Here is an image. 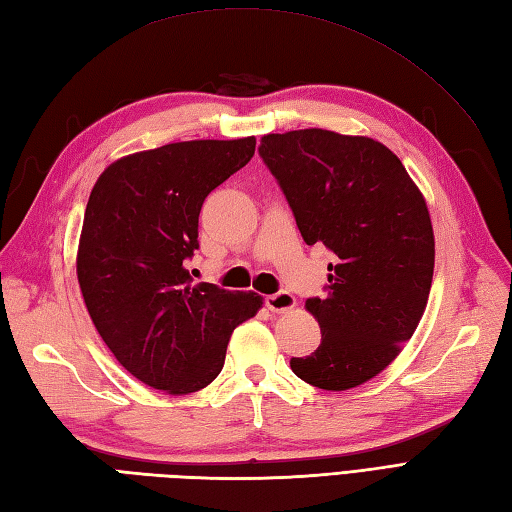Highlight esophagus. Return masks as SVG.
I'll return each instance as SVG.
<instances>
[{"label":"esophagus","instance_id":"34e87169","mask_svg":"<svg viewBox=\"0 0 512 512\" xmlns=\"http://www.w3.org/2000/svg\"><path fill=\"white\" fill-rule=\"evenodd\" d=\"M297 306V299L295 295H290V292L281 290L277 295H268L266 297V308L270 312H288Z\"/></svg>","mask_w":512,"mask_h":512}]
</instances>
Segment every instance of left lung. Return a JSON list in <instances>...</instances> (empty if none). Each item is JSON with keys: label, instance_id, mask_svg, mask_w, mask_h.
Instances as JSON below:
<instances>
[{"label": "left lung", "instance_id": "left-lung-1", "mask_svg": "<svg viewBox=\"0 0 512 512\" xmlns=\"http://www.w3.org/2000/svg\"><path fill=\"white\" fill-rule=\"evenodd\" d=\"M259 143L303 242L336 255L328 295L306 301L321 345L292 358V372L325 391L363 385L402 352L427 308L436 239L424 195L374 138L310 127Z\"/></svg>", "mask_w": 512, "mask_h": 512}]
</instances>
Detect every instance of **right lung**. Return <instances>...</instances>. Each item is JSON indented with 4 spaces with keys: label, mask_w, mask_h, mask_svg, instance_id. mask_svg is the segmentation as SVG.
<instances>
[{
    "label": "right lung",
    "mask_w": 512,
    "mask_h": 512,
    "mask_svg": "<svg viewBox=\"0 0 512 512\" xmlns=\"http://www.w3.org/2000/svg\"><path fill=\"white\" fill-rule=\"evenodd\" d=\"M255 154V136L184 140L114 160L90 193L76 277L96 332L129 374L187 396L222 372L257 292L193 284L184 259L198 248L200 209Z\"/></svg>",
    "instance_id": "right-lung-1"
}]
</instances>
